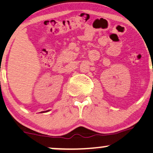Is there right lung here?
Returning <instances> with one entry per match:
<instances>
[{
  "mask_svg": "<svg viewBox=\"0 0 153 153\" xmlns=\"http://www.w3.org/2000/svg\"><path fill=\"white\" fill-rule=\"evenodd\" d=\"M47 111H42V112L44 113V112H47Z\"/></svg>",
  "mask_w": 153,
  "mask_h": 153,
  "instance_id": "1",
  "label": "right lung"
}]
</instances>
